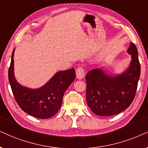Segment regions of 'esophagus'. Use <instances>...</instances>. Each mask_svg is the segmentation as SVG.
<instances>
[{
    "instance_id": "1",
    "label": "esophagus",
    "mask_w": 148,
    "mask_h": 148,
    "mask_svg": "<svg viewBox=\"0 0 148 148\" xmlns=\"http://www.w3.org/2000/svg\"><path fill=\"white\" fill-rule=\"evenodd\" d=\"M76 77H77V79H82L84 77V70L82 67H78V68L76 69Z\"/></svg>"
}]
</instances>
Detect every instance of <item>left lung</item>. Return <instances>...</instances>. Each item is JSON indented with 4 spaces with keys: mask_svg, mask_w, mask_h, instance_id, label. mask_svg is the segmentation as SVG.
I'll return each instance as SVG.
<instances>
[{
    "mask_svg": "<svg viewBox=\"0 0 148 148\" xmlns=\"http://www.w3.org/2000/svg\"><path fill=\"white\" fill-rule=\"evenodd\" d=\"M131 55L130 66L121 74H106L101 69H92L86 75V101L99 116H112L127 108L135 97L141 74L137 48L131 42L127 50Z\"/></svg>",
    "mask_w": 148,
    "mask_h": 148,
    "instance_id": "1",
    "label": "left lung"
}]
</instances>
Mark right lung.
<instances>
[{"instance_id": "add662e5", "label": "right lung", "mask_w": 148, "mask_h": 148, "mask_svg": "<svg viewBox=\"0 0 148 148\" xmlns=\"http://www.w3.org/2000/svg\"><path fill=\"white\" fill-rule=\"evenodd\" d=\"M12 54L8 77L13 94L24 112L39 119H48L60 110L65 91L74 79V69L56 73L49 81L39 88L32 89L21 86L16 81L14 72V54Z\"/></svg>"}]
</instances>
